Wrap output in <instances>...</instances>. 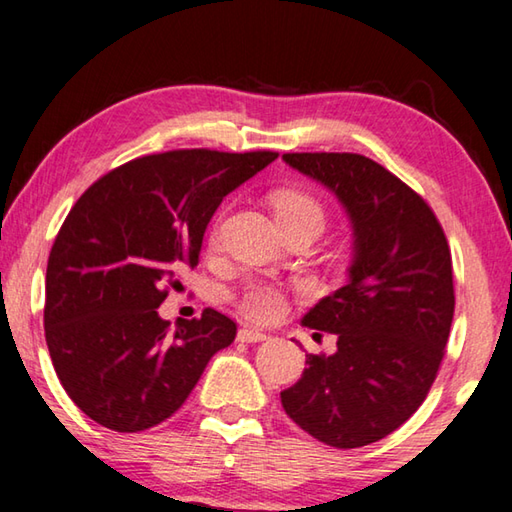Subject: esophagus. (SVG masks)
Wrapping results in <instances>:
<instances>
[{
  "instance_id": "esophagus-1",
  "label": "esophagus",
  "mask_w": 512,
  "mask_h": 512,
  "mask_svg": "<svg viewBox=\"0 0 512 512\" xmlns=\"http://www.w3.org/2000/svg\"><path fill=\"white\" fill-rule=\"evenodd\" d=\"M237 339L241 343H259V341H266V334L259 332V329H253V327H241Z\"/></svg>"
}]
</instances>
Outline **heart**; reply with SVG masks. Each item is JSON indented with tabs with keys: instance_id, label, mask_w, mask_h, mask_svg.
<instances>
[{
	"instance_id": "1",
	"label": "heart",
	"mask_w": 512,
	"mask_h": 512,
	"mask_svg": "<svg viewBox=\"0 0 512 512\" xmlns=\"http://www.w3.org/2000/svg\"><path fill=\"white\" fill-rule=\"evenodd\" d=\"M277 221H316L325 223V210L320 201L307 192L289 189L273 198ZM237 307L244 316L257 323H273L287 311V296L280 284L268 280H250L237 296Z\"/></svg>"
}]
</instances>
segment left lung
Listing matches in <instances>:
<instances>
[{
	"instance_id": "8db88e82",
	"label": "left lung",
	"mask_w": 512,
	"mask_h": 512,
	"mask_svg": "<svg viewBox=\"0 0 512 512\" xmlns=\"http://www.w3.org/2000/svg\"><path fill=\"white\" fill-rule=\"evenodd\" d=\"M282 158L332 189L354 232L348 284L302 318L316 334H336V352L307 354L282 406L329 447L377 443L418 411L445 357L454 318L447 237L427 201L366 155Z\"/></svg>"
}]
</instances>
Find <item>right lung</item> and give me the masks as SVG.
<instances>
[{
    "mask_svg": "<svg viewBox=\"0 0 512 512\" xmlns=\"http://www.w3.org/2000/svg\"><path fill=\"white\" fill-rule=\"evenodd\" d=\"M275 151L180 149L108 171L69 210L47 262L45 336L60 384L79 409L119 433H137L185 404L237 323L158 316L178 273L198 264L223 196Z\"/></svg>",
    "mask_w": 512,
    "mask_h": 512,
    "instance_id": "1",
    "label": "right lung"
}]
</instances>
